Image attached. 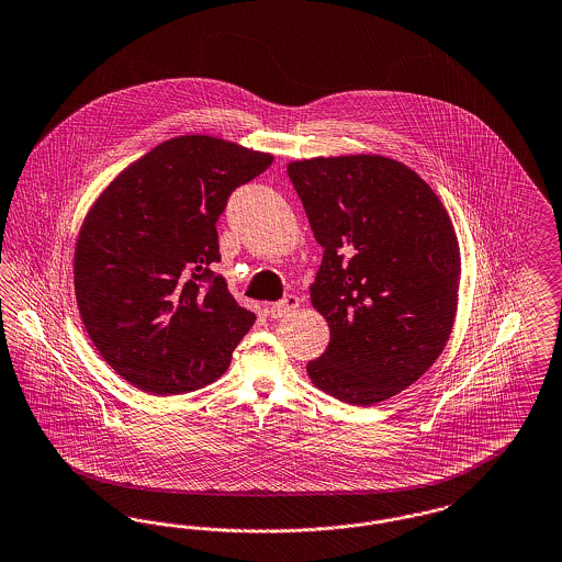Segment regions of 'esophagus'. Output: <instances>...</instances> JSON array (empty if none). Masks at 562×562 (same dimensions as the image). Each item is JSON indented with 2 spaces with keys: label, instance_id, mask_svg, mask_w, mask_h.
<instances>
[{
  "label": "esophagus",
  "instance_id": "esophagus-1",
  "mask_svg": "<svg viewBox=\"0 0 562 562\" xmlns=\"http://www.w3.org/2000/svg\"><path fill=\"white\" fill-rule=\"evenodd\" d=\"M295 307H299L297 295H286L282 301L269 305V314H271V318H282V316H286L289 312H293Z\"/></svg>",
  "mask_w": 562,
  "mask_h": 562
}]
</instances>
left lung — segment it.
<instances>
[{
  "mask_svg": "<svg viewBox=\"0 0 562 562\" xmlns=\"http://www.w3.org/2000/svg\"><path fill=\"white\" fill-rule=\"evenodd\" d=\"M323 263L310 286L329 346L307 363L312 384L369 407L412 386L454 327L461 250L429 184L382 155L289 164Z\"/></svg>",
  "mask_w": 562,
  "mask_h": 562,
  "instance_id": "8db88e82",
  "label": "left lung"
}]
</instances>
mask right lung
<instances>
[{"label": "right lung", "instance_id": "right-lung-1", "mask_svg": "<svg viewBox=\"0 0 562 562\" xmlns=\"http://www.w3.org/2000/svg\"><path fill=\"white\" fill-rule=\"evenodd\" d=\"M273 155L178 135L125 167L85 216L74 250L82 323L103 361L150 395L218 380L257 316L223 276L216 221Z\"/></svg>", "mask_w": 562, "mask_h": 562}]
</instances>
